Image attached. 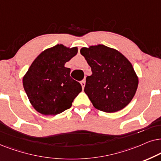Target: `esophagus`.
<instances>
[{
    "mask_svg": "<svg viewBox=\"0 0 161 161\" xmlns=\"http://www.w3.org/2000/svg\"><path fill=\"white\" fill-rule=\"evenodd\" d=\"M80 84H81V85H82V89H84V87L85 86V81H82V82H80Z\"/></svg>",
    "mask_w": 161,
    "mask_h": 161,
    "instance_id": "obj_1",
    "label": "esophagus"
}]
</instances>
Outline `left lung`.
<instances>
[{"mask_svg": "<svg viewBox=\"0 0 161 161\" xmlns=\"http://www.w3.org/2000/svg\"><path fill=\"white\" fill-rule=\"evenodd\" d=\"M80 53L92 70L85 93L93 107L105 113L122 110L131 102L138 78L130 62L119 51L104 45L82 48Z\"/></svg>", "mask_w": 161, "mask_h": 161, "instance_id": "8db88e82", "label": "left lung"}]
</instances>
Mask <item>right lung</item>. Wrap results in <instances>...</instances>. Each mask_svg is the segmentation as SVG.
<instances>
[{"instance_id": "add662e5", "label": "right lung", "mask_w": 161, "mask_h": 161, "mask_svg": "<svg viewBox=\"0 0 161 161\" xmlns=\"http://www.w3.org/2000/svg\"><path fill=\"white\" fill-rule=\"evenodd\" d=\"M78 52L77 47L58 44L42 51L23 78L30 103L37 112L56 115L69 109L82 91V85L70 76L65 64Z\"/></svg>"}]
</instances>
